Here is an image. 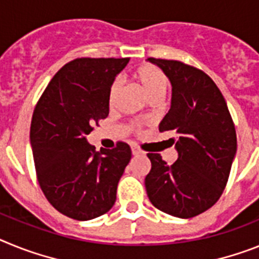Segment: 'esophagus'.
I'll use <instances>...</instances> for the list:
<instances>
[{
  "mask_svg": "<svg viewBox=\"0 0 259 259\" xmlns=\"http://www.w3.org/2000/svg\"><path fill=\"white\" fill-rule=\"evenodd\" d=\"M132 152H133V155H143L145 154V152L142 151V150H139L138 147H137V146H132Z\"/></svg>",
  "mask_w": 259,
  "mask_h": 259,
  "instance_id": "34e87169",
  "label": "esophagus"
}]
</instances>
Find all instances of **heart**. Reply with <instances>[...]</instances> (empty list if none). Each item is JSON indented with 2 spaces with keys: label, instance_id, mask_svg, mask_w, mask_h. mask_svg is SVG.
Listing matches in <instances>:
<instances>
[{
  "label": "heart",
  "instance_id": "b5f03b06",
  "mask_svg": "<svg viewBox=\"0 0 259 259\" xmlns=\"http://www.w3.org/2000/svg\"><path fill=\"white\" fill-rule=\"evenodd\" d=\"M134 78L139 83V86L142 87L147 98L156 95V94H165V90L168 86L167 76L164 75L163 71L159 70L157 67L152 66V65H145V66L139 67L134 74ZM120 90V82L116 80V82L112 83L111 90H109V104L111 105L116 100Z\"/></svg>",
  "mask_w": 259,
  "mask_h": 259
}]
</instances>
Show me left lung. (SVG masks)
<instances>
[{
  "label": "left lung",
  "instance_id": "obj_1",
  "mask_svg": "<svg viewBox=\"0 0 259 259\" xmlns=\"http://www.w3.org/2000/svg\"><path fill=\"white\" fill-rule=\"evenodd\" d=\"M172 84L170 109L159 132L172 133L177 160L147 154L151 170L145 179L148 199L163 212L189 219L217 203L228 181L237 150L232 117L207 74L180 61L147 58Z\"/></svg>",
  "mask_w": 259,
  "mask_h": 259
}]
</instances>
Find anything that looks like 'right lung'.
<instances>
[{
    "instance_id": "right-lung-1",
    "label": "right lung",
    "mask_w": 259,
    "mask_h": 259,
    "mask_svg": "<svg viewBox=\"0 0 259 259\" xmlns=\"http://www.w3.org/2000/svg\"><path fill=\"white\" fill-rule=\"evenodd\" d=\"M129 58H76L57 71L32 114L30 141L42 193L57 211L91 220L111 210L132 159L123 142L96 151L87 136L109 113V90Z\"/></svg>"
}]
</instances>
